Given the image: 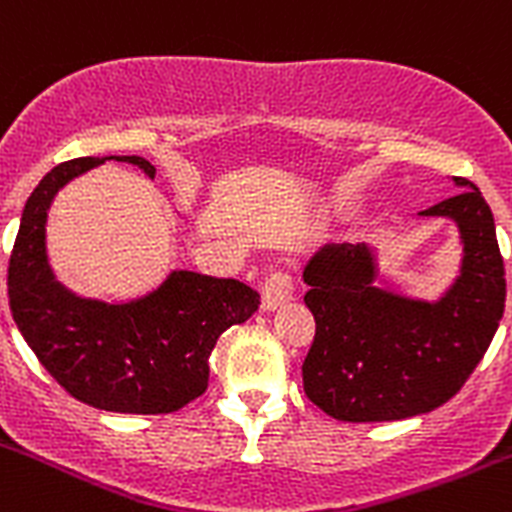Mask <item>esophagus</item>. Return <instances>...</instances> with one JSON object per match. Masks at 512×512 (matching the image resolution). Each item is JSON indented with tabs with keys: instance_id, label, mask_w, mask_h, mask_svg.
Instances as JSON below:
<instances>
[{
	"instance_id": "34e87169",
	"label": "esophagus",
	"mask_w": 512,
	"mask_h": 512,
	"mask_svg": "<svg viewBox=\"0 0 512 512\" xmlns=\"http://www.w3.org/2000/svg\"><path fill=\"white\" fill-rule=\"evenodd\" d=\"M295 280L290 272H272L262 285V310H278L293 298Z\"/></svg>"
}]
</instances>
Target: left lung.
<instances>
[{"label": "left lung", "mask_w": 512, "mask_h": 512, "mask_svg": "<svg viewBox=\"0 0 512 512\" xmlns=\"http://www.w3.org/2000/svg\"><path fill=\"white\" fill-rule=\"evenodd\" d=\"M462 191L419 217L452 219L462 265L439 300H417L379 285L374 250L326 245L303 270L315 338L303 389L341 422H394L442 407L462 389L505 310V267L495 219L480 189Z\"/></svg>", "instance_id": "obj_1"}]
</instances>
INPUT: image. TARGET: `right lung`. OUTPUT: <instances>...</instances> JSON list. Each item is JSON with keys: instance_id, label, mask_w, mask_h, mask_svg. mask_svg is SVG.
I'll return each mask as SVG.
<instances>
[{"instance_id": "right-lung-1", "label": "right lung", "mask_w": 512, "mask_h": 512, "mask_svg": "<svg viewBox=\"0 0 512 512\" xmlns=\"http://www.w3.org/2000/svg\"><path fill=\"white\" fill-rule=\"evenodd\" d=\"M138 166L141 156H105ZM105 159L55 166L30 194L7 270L9 310L47 374L88 407L118 414H169L207 391L209 356L229 326L245 323L260 295L240 280L174 270L128 303L80 298L47 262L45 224L62 186Z\"/></svg>"}]
</instances>
